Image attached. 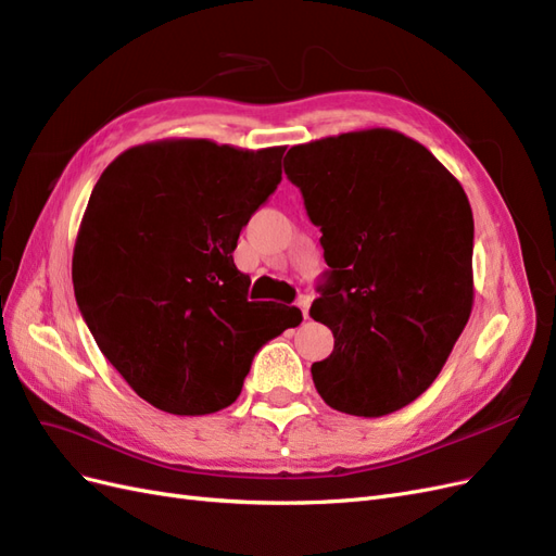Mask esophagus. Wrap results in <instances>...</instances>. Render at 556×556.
<instances>
[{
	"mask_svg": "<svg viewBox=\"0 0 556 556\" xmlns=\"http://www.w3.org/2000/svg\"><path fill=\"white\" fill-rule=\"evenodd\" d=\"M311 296L308 294H301L299 299H296V306L301 308V313H304V317H308V308H311Z\"/></svg>",
	"mask_w": 556,
	"mask_h": 556,
	"instance_id": "esophagus-1",
	"label": "esophagus"
}]
</instances>
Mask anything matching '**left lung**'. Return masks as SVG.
I'll return each instance as SVG.
<instances>
[{
  "mask_svg": "<svg viewBox=\"0 0 556 556\" xmlns=\"http://www.w3.org/2000/svg\"><path fill=\"white\" fill-rule=\"evenodd\" d=\"M327 274L311 317L333 350L311 366L327 406L380 417L439 378L473 308V213L459 180L394 129L348 131L285 155Z\"/></svg>",
  "mask_w": 556,
  "mask_h": 556,
  "instance_id": "1",
  "label": "left lung"
}]
</instances>
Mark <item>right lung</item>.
<instances>
[{
    "mask_svg": "<svg viewBox=\"0 0 556 556\" xmlns=\"http://www.w3.org/2000/svg\"><path fill=\"white\" fill-rule=\"evenodd\" d=\"M282 153L155 141L94 185L74 248L76 304L115 371L164 413L227 408L255 352L301 323L296 306L252 301L231 257L278 188Z\"/></svg>",
    "mask_w": 556,
    "mask_h": 556,
    "instance_id": "1",
    "label": "right lung"
}]
</instances>
